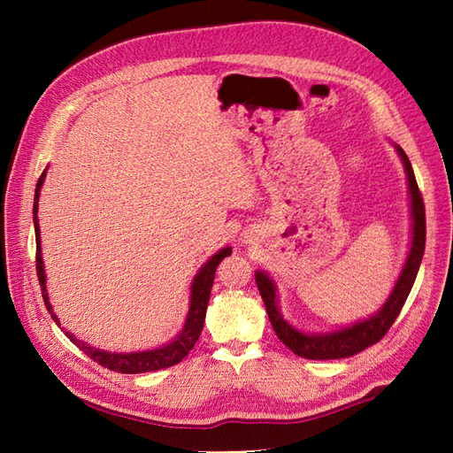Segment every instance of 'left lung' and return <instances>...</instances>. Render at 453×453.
Returning <instances> with one entry per match:
<instances>
[{
    "mask_svg": "<svg viewBox=\"0 0 453 453\" xmlns=\"http://www.w3.org/2000/svg\"><path fill=\"white\" fill-rule=\"evenodd\" d=\"M396 153H399L404 164V172L408 177L410 208H412V245H410V253L404 263V268L393 287L388 303L380 308L378 313H374L372 318L346 328H340V331H334V333H325V334L300 333L298 328L291 326L281 318L280 308H278L276 285H273L272 278L266 272H260V270L255 273L258 293L263 296V303L266 306L273 331H276L278 338L295 355H298V357L313 359V361L344 359V357H351V355H357L359 351L376 344V342H380L388 334L395 319L399 318L406 298L410 291H412V285L416 281L423 251H425V205L418 188L412 164H410L406 153L399 145H396Z\"/></svg>",
    "mask_w": 453,
    "mask_h": 453,
    "instance_id": "1",
    "label": "left lung"
}]
</instances>
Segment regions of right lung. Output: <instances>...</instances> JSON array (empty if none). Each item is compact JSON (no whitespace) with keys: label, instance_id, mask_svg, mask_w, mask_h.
<instances>
[{"label":"right lung","instance_id":"right-lung-1","mask_svg":"<svg viewBox=\"0 0 453 453\" xmlns=\"http://www.w3.org/2000/svg\"><path fill=\"white\" fill-rule=\"evenodd\" d=\"M45 180V172L41 173L37 187H35V198H34V226H35V268H37V278H39V285H41V293H43V300L45 306L50 311L54 323L60 326V321L57 315L52 311V306L49 303V293H47V285H45V268H43V257H41V238H39V225H37V202H39V190L41 185H43ZM232 253L230 248H225L219 253H215L208 263H205L200 272L196 273V278L193 281V287H190V308H188V315L187 321L183 325V331L180 333L175 340H172L168 346H162L158 349H149V351H135V353H111V351H102L96 349L85 342L77 340L72 333L65 331V336L70 338L73 344L83 349L90 359H94L98 365L115 370V372H122V374H140V372H153V370H160V368H168L173 366L180 361H183L188 351L195 348L196 340L202 333L203 326V319H205V310H208V303H210V293H211V285L215 280V270L219 266V263L225 257H228Z\"/></svg>","mask_w":453,"mask_h":453}]
</instances>
